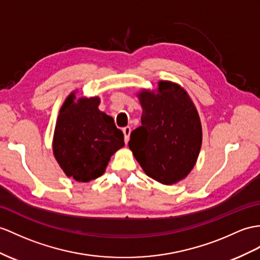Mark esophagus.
I'll return each mask as SVG.
<instances>
[{"mask_svg":"<svg viewBox=\"0 0 260 260\" xmlns=\"http://www.w3.org/2000/svg\"><path fill=\"white\" fill-rule=\"evenodd\" d=\"M122 132L124 135V142L128 143L129 138H130V134H131V128H130V126H124V128L122 129Z\"/></svg>","mask_w":260,"mask_h":260,"instance_id":"obj_1","label":"esophagus"}]
</instances>
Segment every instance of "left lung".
Masks as SVG:
<instances>
[{
    "label": "left lung",
    "mask_w": 260,
    "mask_h": 260,
    "mask_svg": "<svg viewBox=\"0 0 260 260\" xmlns=\"http://www.w3.org/2000/svg\"><path fill=\"white\" fill-rule=\"evenodd\" d=\"M141 126L131 132L129 148L144 173L166 185L191 173L202 147L198 109L184 88L160 80L155 90L137 92Z\"/></svg>",
    "instance_id": "left-lung-1"
}]
</instances>
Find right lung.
Instances as JSON below:
<instances>
[{
  "instance_id": "obj_1",
  "label": "right lung",
  "mask_w": 260,
  "mask_h": 260,
  "mask_svg": "<svg viewBox=\"0 0 260 260\" xmlns=\"http://www.w3.org/2000/svg\"><path fill=\"white\" fill-rule=\"evenodd\" d=\"M100 98L69 93L60 107L53 137V153L68 178L89 182L103 175L110 157L123 148V134L100 111Z\"/></svg>"
}]
</instances>
